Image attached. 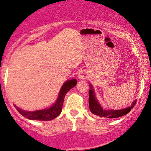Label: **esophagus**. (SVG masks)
<instances>
[{"instance_id":"34e87169","label":"esophagus","mask_w":151,"mask_h":151,"mask_svg":"<svg viewBox=\"0 0 151 151\" xmlns=\"http://www.w3.org/2000/svg\"><path fill=\"white\" fill-rule=\"evenodd\" d=\"M86 74H85V73H82V72H81V73L79 74V78L80 79H86Z\"/></svg>"}]
</instances>
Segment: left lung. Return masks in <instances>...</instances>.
<instances>
[{
  "label": "left lung",
  "instance_id": "1",
  "mask_svg": "<svg viewBox=\"0 0 151 151\" xmlns=\"http://www.w3.org/2000/svg\"><path fill=\"white\" fill-rule=\"evenodd\" d=\"M89 109L91 112L95 115L99 116L100 117L106 118V119H114V118L121 117L122 116L126 115L131 111V110L134 107L136 103V100L133 102L131 106L128 107L126 109H121V110H105L101 108L99 102L95 98L94 93L92 89V86H91L89 90Z\"/></svg>",
  "mask_w": 151,
  "mask_h": 151
}]
</instances>
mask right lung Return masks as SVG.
<instances>
[{"label": "right lung", "mask_w": 151, "mask_h": 151, "mask_svg": "<svg viewBox=\"0 0 151 151\" xmlns=\"http://www.w3.org/2000/svg\"><path fill=\"white\" fill-rule=\"evenodd\" d=\"M77 81L75 79H71V80L67 81L62 86L61 90H60V94H59L58 99L57 101L50 108L44 109V110H39L36 111H26L20 109L18 107H16L18 111L24 117L27 118L31 120H37V121H50L55 119L57 116L60 115L62 112V108L63 106L64 99L66 93L68 92L69 90L76 86Z\"/></svg>", "instance_id": "right-lung-1"}]
</instances>
